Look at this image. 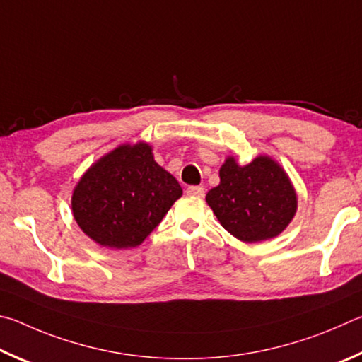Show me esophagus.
Instances as JSON below:
<instances>
[{
    "mask_svg": "<svg viewBox=\"0 0 362 362\" xmlns=\"http://www.w3.org/2000/svg\"><path fill=\"white\" fill-rule=\"evenodd\" d=\"M186 192H187L189 195H194V197H204V195H205V189L200 187V186H191V187H187Z\"/></svg>",
    "mask_w": 362,
    "mask_h": 362,
    "instance_id": "34e87169",
    "label": "esophagus"
}]
</instances>
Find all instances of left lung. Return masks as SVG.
<instances>
[{
    "instance_id": "obj_1",
    "label": "left lung",
    "mask_w": 362,
    "mask_h": 362,
    "mask_svg": "<svg viewBox=\"0 0 362 362\" xmlns=\"http://www.w3.org/2000/svg\"><path fill=\"white\" fill-rule=\"evenodd\" d=\"M219 177V186L206 194V202L221 226L242 242L274 238L294 218L296 192L283 168L270 157L259 156L245 167L229 157Z\"/></svg>"
}]
</instances>
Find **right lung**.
<instances>
[{
	"label": "right lung",
	"instance_id": "obj_1",
	"mask_svg": "<svg viewBox=\"0 0 362 362\" xmlns=\"http://www.w3.org/2000/svg\"><path fill=\"white\" fill-rule=\"evenodd\" d=\"M182 189L149 144H122L88 168L73 192L76 223L107 248H133L156 229Z\"/></svg>",
	"mask_w": 362,
	"mask_h": 362
}]
</instances>
